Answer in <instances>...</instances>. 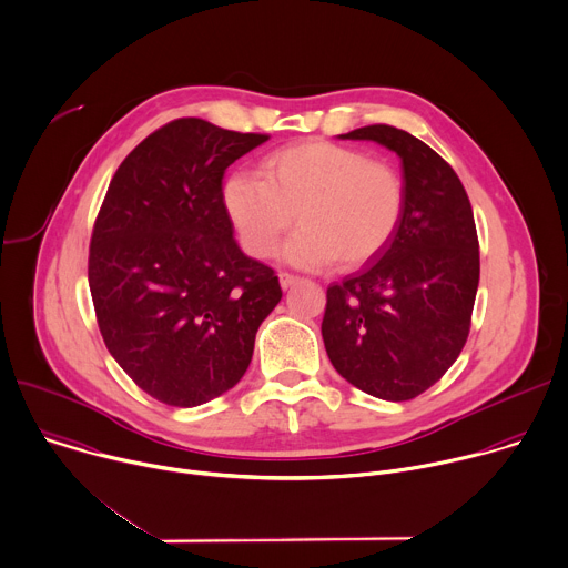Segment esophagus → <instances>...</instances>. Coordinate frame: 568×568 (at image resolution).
Returning a JSON list of instances; mask_svg holds the SVG:
<instances>
[{"instance_id":"1","label":"esophagus","mask_w":568,"mask_h":568,"mask_svg":"<svg viewBox=\"0 0 568 568\" xmlns=\"http://www.w3.org/2000/svg\"><path fill=\"white\" fill-rule=\"evenodd\" d=\"M278 278H281V287H283V290H290L292 285H296V283L301 281L296 274H290V272H281Z\"/></svg>"}]
</instances>
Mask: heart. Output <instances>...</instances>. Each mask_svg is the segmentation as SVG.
<instances>
[{
  "label": "heart",
  "mask_w": 568,
  "mask_h": 568,
  "mask_svg": "<svg viewBox=\"0 0 568 568\" xmlns=\"http://www.w3.org/2000/svg\"><path fill=\"white\" fill-rule=\"evenodd\" d=\"M406 205L399 169L327 140H305L267 153L261 175L234 173L225 207L243 247L267 258L296 221L285 256L296 265L352 270L393 241Z\"/></svg>",
  "instance_id": "b5f03b06"
}]
</instances>
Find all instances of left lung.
<instances>
[{
    "instance_id": "8db88e82",
    "label": "left lung",
    "mask_w": 568,
    "mask_h": 568,
    "mask_svg": "<svg viewBox=\"0 0 568 568\" xmlns=\"http://www.w3.org/2000/svg\"><path fill=\"white\" fill-rule=\"evenodd\" d=\"M402 158L406 205L382 254L329 283L321 323L336 372L354 388L408 402L435 386L466 345L479 285L473 207L455 169L390 124L354 129Z\"/></svg>"
}]
</instances>
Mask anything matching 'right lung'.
Here are the masks:
<instances>
[{"mask_svg": "<svg viewBox=\"0 0 568 568\" xmlns=\"http://www.w3.org/2000/svg\"><path fill=\"white\" fill-rule=\"evenodd\" d=\"M267 133L178 118L118 166L89 247L100 334L149 397L194 408L234 388L283 290L245 256L225 207L227 166Z\"/></svg>", "mask_w": 568, "mask_h": 568, "instance_id": "obj_1", "label": "right lung"}]
</instances>
